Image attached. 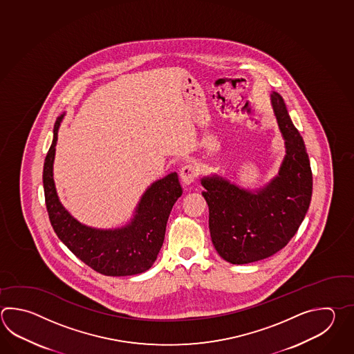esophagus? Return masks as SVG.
<instances>
[{
  "mask_svg": "<svg viewBox=\"0 0 354 354\" xmlns=\"http://www.w3.org/2000/svg\"><path fill=\"white\" fill-rule=\"evenodd\" d=\"M199 174V169L195 164H185L180 169L181 181L184 185H190L192 183H194L195 178Z\"/></svg>",
  "mask_w": 354,
  "mask_h": 354,
  "instance_id": "obj_1",
  "label": "esophagus"
}]
</instances>
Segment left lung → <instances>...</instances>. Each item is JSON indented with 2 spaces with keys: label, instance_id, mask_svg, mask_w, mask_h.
<instances>
[{
  "label": "left lung",
  "instance_id": "obj_1",
  "mask_svg": "<svg viewBox=\"0 0 354 354\" xmlns=\"http://www.w3.org/2000/svg\"><path fill=\"white\" fill-rule=\"evenodd\" d=\"M286 155L265 187L248 190L218 175L204 176L212 242L223 260L245 265L279 252L295 236L310 205L313 175L303 138L281 95L271 93Z\"/></svg>",
  "mask_w": 354,
  "mask_h": 354
}]
</instances>
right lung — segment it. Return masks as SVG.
Segmentation results:
<instances>
[{
    "label": "right lung",
    "mask_w": 354,
    "mask_h": 354,
    "mask_svg": "<svg viewBox=\"0 0 354 354\" xmlns=\"http://www.w3.org/2000/svg\"><path fill=\"white\" fill-rule=\"evenodd\" d=\"M64 113L54 126V138L44 162L45 203L59 239L80 261L106 276L142 274L158 259L165 239L166 223L183 194L178 174L170 173L146 189L130 222L118 228H94L80 223L59 201L53 178L58 131Z\"/></svg>",
    "instance_id": "add662e5"
}]
</instances>
